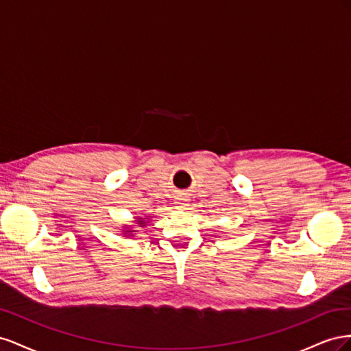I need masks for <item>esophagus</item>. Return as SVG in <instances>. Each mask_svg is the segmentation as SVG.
<instances>
[{"label": "esophagus", "mask_w": 351, "mask_h": 351, "mask_svg": "<svg viewBox=\"0 0 351 351\" xmlns=\"http://www.w3.org/2000/svg\"><path fill=\"white\" fill-rule=\"evenodd\" d=\"M176 205H177V208H178V209H186V208L189 206V204H187V200H186V199H180L178 202H176Z\"/></svg>", "instance_id": "1"}]
</instances>
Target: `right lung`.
I'll list each match as a JSON object with an SVG mask.
<instances>
[{"label": "right lung", "instance_id": "right-lung-1", "mask_svg": "<svg viewBox=\"0 0 351 351\" xmlns=\"http://www.w3.org/2000/svg\"><path fill=\"white\" fill-rule=\"evenodd\" d=\"M137 222H139V226H141V227H143V224H145V221H142V219H139V221H137Z\"/></svg>", "mask_w": 351, "mask_h": 351}]
</instances>
